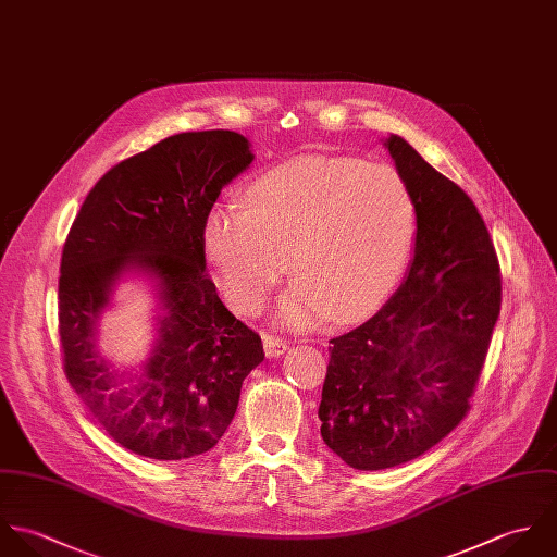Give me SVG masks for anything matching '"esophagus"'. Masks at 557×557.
<instances>
[{
    "mask_svg": "<svg viewBox=\"0 0 557 557\" xmlns=\"http://www.w3.org/2000/svg\"><path fill=\"white\" fill-rule=\"evenodd\" d=\"M262 346H264V355L269 359H275V357H280L288 350V344L282 337H275V335H262Z\"/></svg>",
    "mask_w": 557,
    "mask_h": 557,
    "instance_id": "esophagus-1",
    "label": "esophagus"
}]
</instances>
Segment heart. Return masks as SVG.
I'll list each match as a JSON object with an SVG mask.
<instances>
[{
  "instance_id": "heart-1",
  "label": "heart",
  "mask_w": 557,
  "mask_h": 557,
  "mask_svg": "<svg viewBox=\"0 0 557 557\" xmlns=\"http://www.w3.org/2000/svg\"><path fill=\"white\" fill-rule=\"evenodd\" d=\"M247 209L213 207L202 243L227 306L256 314L284 277H297L277 323L310 330L372 317L400 282L418 234V205L392 165L299 154L262 176Z\"/></svg>"
}]
</instances>
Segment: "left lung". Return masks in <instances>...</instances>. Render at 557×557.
<instances>
[{
  "instance_id": "left-lung-1",
  "label": "left lung",
  "mask_w": 557,
  "mask_h": 557,
  "mask_svg": "<svg viewBox=\"0 0 557 557\" xmlns=\"http://www.w3.org/2000/svg\"><path fill=\"white\" fill-rule=\"evenodd\" d=\"M383 146L416 196L413 258L392 299L330 342L319 407L323 442L361 471L409 462L460 424L502 304L495 247L469 196L400 135Z\"/></svg>"
}]
</instances>
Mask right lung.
<instances>
[{
  "instance_id": "1",
  "label": "right lung",
  "mask_w": 557,
  "mask_h": 557,
  "mask_svg": "<svg viewBox=\"0 0 557 557\" xmlns=\"http://www.w3.org/2000/svg\"><path fill=\"white\" fill-rule=\"evenodd\" d=\"M249 139L194 131L117 163L88 194L62 249L58 319L64 372L115 444L154 460L194 458L222 440L245 376L264 359L207 275L202 232L223 187L249 168ZM126 274L153 282L158 339L131 373L96 344Z\"/></svg>"
}]
</instances>
